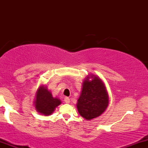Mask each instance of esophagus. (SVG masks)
<instances>
[{"mask_svg":"<svg viewBox=\"0 0 148 148\" xmlns=\"http://www.w3.org/2000/svg\"><path fill=\"white\" fill-rule=\"evenodd\" d=\"M64 102L66 104H69L70 103V99L69 97H65L64 98Z\"/></svg>","mask_w":148,"mask_h":148,"instance_id":"obj_1","label":"esophagus"}]
</instances>
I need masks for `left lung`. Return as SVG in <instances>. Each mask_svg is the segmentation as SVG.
I'll return each instance as SVG.
<instances>
[{"mask_svg": "<svg viewBox=\"0 0 148 148\" xmlns=\"http://www.w3.org/2000/svg\"><path fill=\"white\" fill-rule=\"evenodd\" d=\"M108 104V93L102 79L93 74L87 76L77 100V107L80 115L87 120L96 118L105 111Z\"/></svg>", "mask_w": 148, "mask_h": 148, "instance_id": "8db88e82", "label": "left lung"}]
</instances>
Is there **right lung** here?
<instances>
[{"instance_id":"add662e5","label":"right lung","mask_w":148,"mask_h":148,"mask_svg":"<svg viewBox=\"0 0 148 148\" xmlns=\"http://www.w3.org/2000/svg\"><path fill=\"white\" fill-rule=\"evenodd\" d=\"M34 104L38 112L49 116L53 112L56 107L62 104V102L58 98L53 97L50 91L48 90L46 86L42 85L37 90Z\"/></svg>"}]
</instances>
